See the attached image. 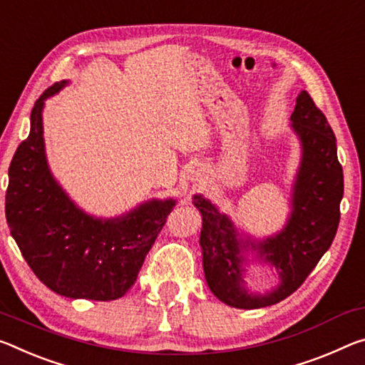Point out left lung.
<instances>
[{"label": "left lung", "mask_w": 365, "mask_h": 365, "mask_svg": "<svg viewBox=\"0 0 365 365\" xmlns=\"http://www.w3.org/2000/svg\"><path fill=\"white\" fill-rule=\"evenodd\" d=\"M291 120L302 146V159L292 190V212L279 234L259 242H252L250 237L240 239L225 214L201 195L193 196V205L203 216L200 245L206 282L214 296L230 307H268L291 296L307 279L336 235L344 193L336 138L307 91L299 94ZM248 246L280 273L282 284L264 297L248 293L245 286L243 252Z\"/></svg>", "instance_id": "8db88e82"}]
</instances>
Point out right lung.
<instances>
[{
    "label": "right lung",
    "mask_w": 365,
    "mask_h": 365,
    "mask_svg": "<svg viewBox=\"0 0 365 365\" xmlns=\"http://www.w3.org/2000/svg\"><path fill=\"white\" fill-rule=\"evenodd\" d=\"M55 83L36 101L31 133L9 165L6 221L22 257L40 281L69 299L115 300L135 284L175 200H151L115 219H97L69 200L45 158V99L65 88Z\"/></svg>",
    "instance_id": "right-lung-1"
}]
</instances>
